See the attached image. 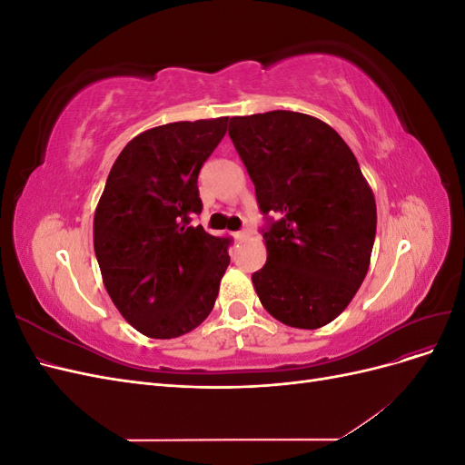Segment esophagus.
Here are the masks:
<instances>
[{"mask_svg": "<svg viewBox=\"0 0 465 465\" xmlns=\"http://www.w3.org/2000/svg\"><path fill=\"white\" fill-rule=\"evenodd\" d=\"M232 236H234V241H242V238L246 236V231H238V232H234Z\"/></svg>", "mask_w": 465, "mask_h": 465, "instance_id": "1", "label": "esophagus"}]
</instances>
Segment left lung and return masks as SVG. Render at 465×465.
Here are the masks:
<instances>
[{
  "label": "left lung",
  "mask_w": 465,
  "mask_h": 465,
  "mask_svg": "<svg viewBox=\"0 0 465 465\" xmlns=\"http://www.w3.org/2000/svg\"><path fill=\"white\" fill-rule=\"evenodd\" d=\"M229 135L254 182L267 262L252 275L263 308L316 330L340 316L369 272L376 202L353 151L326 122L291 110L234 116Z\"/></svg>",
  "instance_id": "obj_1"
}]
</instances>
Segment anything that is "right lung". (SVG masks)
Here are the masks:
<instances>
[{"instance_id": "obj_1", "label": "right lung", "mask_w": 465, "mask_h": 465, "mask_svg": "<svg viewBox=\"0 0 465 465\" xmlns=\"http://www.w3.org/2000/svg\"><path fill=\"white\" fill-rule=\"evenodd\" d=\"M229 118L173 122L135 135L112 164L93 223L94 254L120 314L153 340H173L213 311L231 238L192 227L198 174Z\"/></svg>"}]
</instances>
